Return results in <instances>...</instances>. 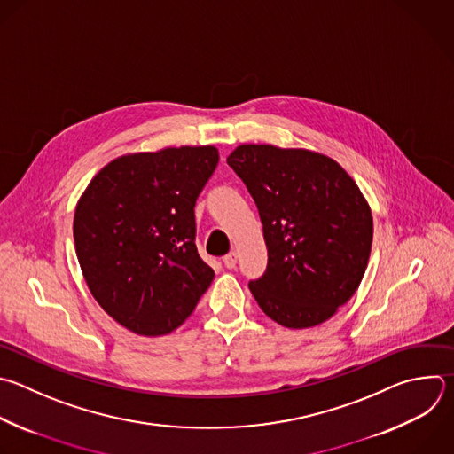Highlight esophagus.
I'll use <instances>...</instances> for the list:
<instances>
[{"instance_id":"34e87169","label":"esophagus","mask_w":454,"mask_h":454,"mask_svg":"<svg viewBox=\"0 0 454 454\" xmlns=\"http://www.w3.org/2000/svg\"><path fill=\"white\" fill-rule=\"evenodd\" d=\"M223 263H224V267L233 269V267L237 265V253H235V251H230L228 254H224V256H223Z\"/></svg>"}]
</instances>
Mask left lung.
<instances>
[{
	"label": "left lung",
	"mask_w": 454,
	"mask_h": 454,
	"mask_svg": "<svg viewBox=\"0 0 454 454\" xmlns=\"http://www.w3.org/2000/svg\"><path fill=\"white\" fill-rule=\"evenodd\" d=\"M228 164L263 224L269 263L249 281L258 307L290 330L332 319L358 290L371 256L372 214L356 182L305 147L240 144Z\"/></svg>",
	"instance_id": "left-lung-1"
}]
</instances>
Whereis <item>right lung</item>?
I'll use <instances>...</instances> for the list:
<instances>
[{"label": "right lung", "mask_w": 454, "mask_h": 454, "mask_svg": "<svg viewBox=\"0 0 454 454\" xmlns=\"http://www.w3.org/2000/svg\"><path fill=\"white\" fill-rule=\"evenodd\" d=\"M219 162L215 145L135 151L108 162L74 210L85 283L122 328L160 337L194 312L214 270L196 247L194 207Z\"/></svg>", "instance_id": "obj_1"}]
</instances>
